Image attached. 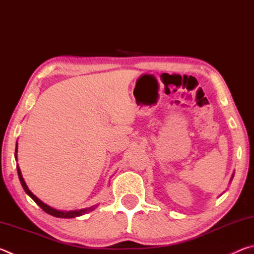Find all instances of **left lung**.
Returning a JSON list of instances; mask_svg holds the SVG:
<instances>
[{"instance_id":"left-lung-1","label":"left lung","mask_w":254,"mask_h":254,"mask_svg":"<svg viewBox=\"0 0 254 254\" xmlns=\"http://www.w3.org/2000/svg\"><path fill=\"white\" fill-rule=\"evenodd\" d=\"M232 178H233V176H232Z\"/></svg>"}]
</instances>
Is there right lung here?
Returning <instances> with one entry per match:
<instances>
[{
	"label": "right lung",
	"instance_id": "obj_1",
	"mask_svg": "<svg viewBox=\"0 0 254 254\" xmlns=\"http://www.w3.org/2000/svg\"><path fill=\"white\" fill-rule=\"evenodd\" d=\"M16 152H18V142H16L15 145V160L18 159V156H16ZM16 169H18V176H19V179H20V183L22 185V187L24 189V191L27 192V194L31 197V198L36 201L37 205H39L40 207L45 210L46 213H48L50 215H53L55 217H59V218H72V217H77V216H80V215H84L85 213L87 212H92V210L95 209L97 206H92V207L89 208H84V209H79V210H69V212H65V210H58V209H55L53 207H50L49 205L45 204L44 201H41L39 198L36 195H33V192L30 190L28 188L27 184H25L24 179L22 177V174H21V170H20V167L16 166Z\"/></svg>",
	"mask_w": 254,
	"mask_h": 254
}]
</instances>
